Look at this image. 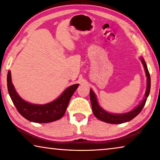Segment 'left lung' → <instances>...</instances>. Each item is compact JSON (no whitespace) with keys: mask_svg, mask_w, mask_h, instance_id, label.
Returning a JSON list of instances; mask_svg holds the SVG:
<instances>
[{"mask_svg":"<svg viewBox=\"0 0 160 160\" xmlns=\"http://www.w3.org/2000/svg\"><path fill=\"white\" fill-rule=\"evenodd\" d=\"M141 61L145 70L146 75H147V90H146L145 92V99L142 100L141 104L138 105L135 109L132 110L131 112H130L128 113H123V114H112V113L107 112L106 111L102 109V108L99 106L95 94H94L92 90H90V97L92 104V112L94 115L97 118L109 123H123L132 120V118H134L135 116L138 115L140 113V112H141L143 107L145 106V102L147 101V98L149 94H150V73H149L148 67L146 66L144 59L142 58H141Z\"/></svg>","mask_w":160,"mask_h":160,"instance_id":"obj_1","label":"left lung"}]
</instances>
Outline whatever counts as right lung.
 I'll list each match as a JSON object with an SVG mask.
<instances>
[{
	"instance_id": "obj_1",
	"label": "right lung",
	"mask_w": 160,
	"mask_h": 160,
	"mask_svg": "<svg viewBox=\"0 0 160 160\" xmlns=\"http://www.w3.org/2000/svg\"><path fill=\"white\" fill-rule=\"evenodd\" d=\"M7 85L13 104L24 118L34 123H50L63 117L70 99L79 85L69 87L57 99L44 105L29 104L18 95L12 83L10 71L8 72Z\"/></svg>"
}]
</instances>
